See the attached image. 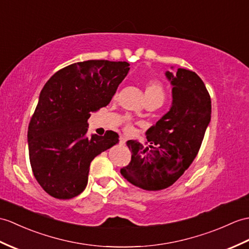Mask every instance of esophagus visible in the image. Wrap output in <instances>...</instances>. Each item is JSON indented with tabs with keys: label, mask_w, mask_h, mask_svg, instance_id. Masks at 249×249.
<instances>
[{
	"label": "esophagus",
	"mask_w": 249,
	"mask_h": 249,
	"mask_svg": "<svg viewBox=\"0 0 249 249\" xmlns=\"http://www.w3.org/2000/svg\"><path fill=\"white\" fill-rule=\"evenodd\" d=\"M119 143H120V145H125V143H126V138H124V137H120V141H119Z\"/></svg>",
	"instance_id": "1"
}]
</instances>
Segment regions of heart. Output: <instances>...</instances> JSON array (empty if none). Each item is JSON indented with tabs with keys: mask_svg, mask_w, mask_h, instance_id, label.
<instances>
[{
	"mask_svg": "<svg viewBox=\"0 0 249 249\" xmlns=\"http://www.w3.org/2000/svg\"><path fill=\"white\" fill-rule=\"evenodd\" d=\"M145 100L146 101H162L164 100V88L163 85L159 80H148L145 84ZM124 129L126 131H131L132 127L130 124H126Z\"/></svg>",
	"mask_w": 249,
	"mask_h": 249,
	"instance_id": "b5f03b06",
	"label": "heart"
}]
</instances>
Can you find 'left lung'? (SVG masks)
I'll use <instances>...</instances> for the list:
<instances>
[{
  "mask_svg": "<svg viewBox=\"0 0 249 249\" xmlns=\"http://www.w3.org/2000/svg\"><path fill=\"white\" fill-rule=\"evenodd\" d=\"M165 76L173 86L170 111L146 131L148 147L127 141L131 160L121 169L127 181L147 191L169 188L188 170L211 120V98L197 74L179 68Z\"/></svg>",
  "mask_w": 249,
  "mask_h": 249,
  "instance_id": "obj_1",
  "label": "left lung"
}]
</instances>
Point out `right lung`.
<instances>
[{"instance_id":"obj_1","label":"right lung","mask_w":249,"mask_h":249,"mask_svg":"<svg viewBox=\"0 0 249 249\" xmlns=\"http://www.w3.org/2000/svg\"><path fill=\"white\" fill-rule=\"evenodd\" d=\"M128 67L126 61L76 62L56 72L40 92L28 125V153L35 178L53 197L82 193L91 161L119 142L112 130L86 134L91 112L110 103Z\"/></svg>"}]
</instances>
